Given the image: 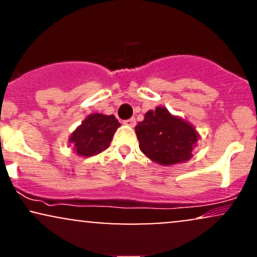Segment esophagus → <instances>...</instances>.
Returning <instances> with one entry per match:
<instances>
[{
	"mask_svg": "<svg viewBox=\"0 0 257 257\" xmlns=\"http://www.w3.org/2000/svg\"><path fill=\"white\" fill-rule=\"evenodd\" d=\"M123 123H124V124H125V125H128V126H134L135 124H137V120H135L134 117H133V118L125 119L124 122H123Z\"/></svg>",
	"mask_w": 257,
	"mask_h": 257,
	"instance_id": "34e87169",
	"label": "esophagus"
}]
</instances>
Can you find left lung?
<instances>
[{
	"mask_svg": "<svg viewBox=\"0 0 257 257\" xmlns=\"http://www.w3.org/2000/svg\"><path fill=\"white\" fill-rule=\"evenodd\" d=\"M135 132L141 152L162 166L188 161L198 141L196 129L184 119L172 116L166 107L147 112Z\"/></svg>",
	"mask_w": 257,
	"mask_h": 257,
	"instance_id": "obj_1",
	"label": "left lung"
}]
</instances>
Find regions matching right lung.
I'll use <instances>...</instances> for the list:
<instances>
[{"label":"right lung","mask_w":257,"mask_h":257,"mask_svg":"<svg viewBox=\"0 0 257 257\" xmlns=\"http://www.w3.org/2000/svg\"><path fill=\"white\" fill-rule=\"evenodd\" d=\"M120 123L113 114H89L72 133L70 144H72L79 156L91 157L107 149Z\"/></svg>","instance_id":"add662e5"}]
</instances>
